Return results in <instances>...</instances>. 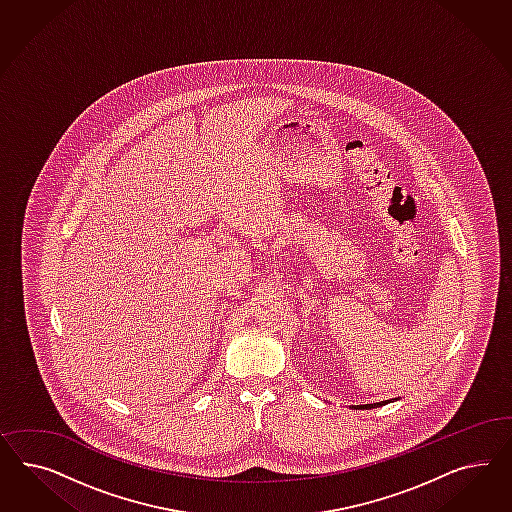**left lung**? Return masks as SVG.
I'll return each instance as SVG.
<instances>
[{
  "label": "left lung",
  "instance_id": "left-lung-1",
  "mask_svg": "<svg viewBox=\"0 0 512 512\" xmlns=\"http://www.w3.org/2000/svg\"><path fill=\"white\" fill-rule=\"evenodd\" d=\"M387 402H381V403H368V405H360L358 409H372V407H377V405H385Z\"/></svg>",
  "mask_w": 512,
  "mask_h": 512
}]
</instances>
